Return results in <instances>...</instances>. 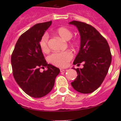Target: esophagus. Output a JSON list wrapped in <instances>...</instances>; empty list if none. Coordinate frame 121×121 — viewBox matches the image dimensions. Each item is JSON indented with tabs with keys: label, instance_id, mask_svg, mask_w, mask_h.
<instances>
[{
	"label": "esophagus",
	"instance_id": "34e87169",
	"mask_svg": "<svg viewBox=\"0 0 121 121\" xmlns=\"http://www.w3.org/2000/svg\"><path fill=\"white\" fill-rule=\"evenodd\" d=\"M60 72H65L67 71V69H65V68H60Z\"/></svg>",
	"mask_w": 121,
	"mask_h": 121
}]
</instances>
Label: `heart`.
<instances>
[{
    "label": "heart",
    "mask_w": 121,
    "mask_h": 121,
    "mask_svg": "<svg viewBox=\"0 0 121 121\" xmlns=\"http://www.w3.org/2000/svg\"><path fill=\"white\" fill-rule=\"evenodd\" d=\"M56 35L61 38L65 41H68L73 37V33L69 29L64 27L58 28L55 31ZM48 39L47 35H44L41 37L39 41V45L41 51L43 53H47L49 50L48 44ZM78 45V41H74L71 43L72 47H76ZM73 54L69 51L61 52V53H54L51 54L48 57L50 63L56 66L60 67H64L68 65V63L71 60Z\"/></svg>",
    "instance_id": "obj_1"
}]
</instances>
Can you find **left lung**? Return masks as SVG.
Instances as JSON below:
<instances>
[{"instance_id":"left-lung-1","label":"left lung","mask_w":121,"mask_h":121,"mask_svg":"<svg viewBox=\"0 0 121 121\" xmlns=\"http://www.w3.org/2000/svg\"><path fill=\"white\" fill-rule=\"evenodd\" d=\"M69 24L77 27L81 37L80 51L73 64L84 63L82 68H73L78 75L71 85L80 93H91L99 87L108 73L112 60L110 48L106 39L92 26L75 20Z\"/></svg>"}]
</instances>
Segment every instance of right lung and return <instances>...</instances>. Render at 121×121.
<instances>
[{"mask_svg": "<svg viewBox=\"0 0 121 121\" xmlns=\"http://www.w3.org/2000/svg\"><path fill=\"white\" fill-rule=\"evenodd\" d=\"M52 22L38 23L18 39L11 57L13 75L25 93L34 98L46 95L53 89L59 68L46 62L39 45ZM48 68L41 73L40 68Z\"/></svg>", "mask_w": 121, "mask_h": 121, "instance_id": "obj_1", "label": "right lung"}]
</instances>
